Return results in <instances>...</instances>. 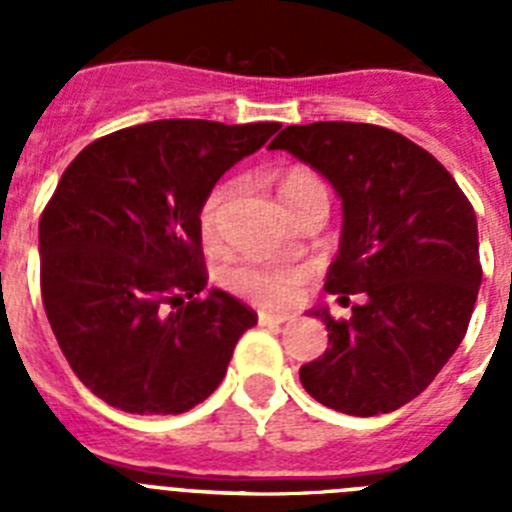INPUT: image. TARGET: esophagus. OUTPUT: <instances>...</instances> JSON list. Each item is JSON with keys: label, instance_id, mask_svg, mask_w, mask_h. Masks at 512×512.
<instances>
[{"label": "esophagus", "instance_id": "obj_1", "mask_svg": "<svg viewBox=\"0 0 512 512\" xmlns=\"http://www.w3.org/2000/svg\"><path fill=\"white\" fill-rule=\"evenodd\" d=\"M289 320H292V315H289V312H259V323L269 325V328L289 323Z\"/></svg>", "mask_w": 512, "mask_h": 512}]
</instances>
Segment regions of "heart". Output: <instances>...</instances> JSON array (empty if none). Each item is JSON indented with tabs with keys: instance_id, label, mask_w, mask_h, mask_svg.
Wrapping results in <instances>:
<instances>
[{
	"instance_id": "b5f03b06",
	"label": "heart",
	"mask_w": 512,
	"mask_h": 512,
	"mask_svg": "<svg viewBox=\"0 0 512 512\" xmlns=\"http://www.w3.org/2000/svg\"><path fill=\"white\" fill-rule=\"evenodd\" d=\"M235 192V182H220L210 189L200 207V228L205 238H212L217 233L220 217H223L225 205L230 202ZM325 192L323 182L318 176L305 169H289L282 176V194L287 210L300 205L310 194ZM225 282L233 289L235 295L246 297V300L259 302L264 307H284L295 302L300 295L302 284L307 282L305 266H269V264H241L225 274Z\"/></svg>"
}]
</instances>
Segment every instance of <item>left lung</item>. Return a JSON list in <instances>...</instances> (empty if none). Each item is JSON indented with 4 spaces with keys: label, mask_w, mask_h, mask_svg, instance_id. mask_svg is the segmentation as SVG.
Masks as SVG:
<instances>
[{
    "label": "left lung",
    "mask_w": 512,
    "mask_h": 512,
    "mask_svg": "<svg viewBox=\"0 0 512 512\" xmlns=\"http://www.w3.org/2000/svg\"><path fill=\"white\" fill-rule=\"evenodd\" d=\"M323 174L341 197L343 230L325 292L351 318L310 310L328 328L325 354L300 366L307 395L338 413H392L454 356L477 302V215L425 148L366 122L289 125L271 140Z\"/></svg>",
    "instance_id": "left-lung-1"
}]
</instances>
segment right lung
<instances>
[{"label": "right lung", "instance_id": "right-lung-1", "mask_svg": "<svg viewBox=\"0 0 512 512\" xmlns=\"http://www.w3.org/2000/svg\"><path fill=\"white\" fill-rule=\"evenodd\" d=\"M279 122L156 120L97 138L40 217V292L81 384L135 415H179L228 372L256 312L207 292L200 207Z\"/></svg>", "mask_w": 512, "mask_h": 512}]
</instances>
